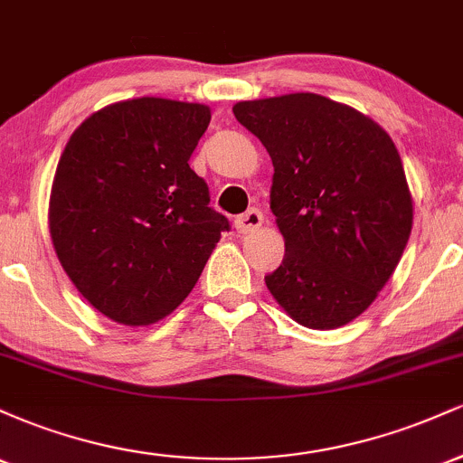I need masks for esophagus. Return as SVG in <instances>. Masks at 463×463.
<instances>
[{"mask_svg": "<svg viewBox=\"0 0 463 463\" xmlns=\"http://www.w3.org/2000/svg\"><path fill=\"white\" fill-rule=\"evenodd\" d=\"M261 224H263V213L259 209H250V211H246V213L239 215L237 220H235L237 232H241V235L254 232Z\"/></svg>", "mask_w": 463, "mask_h": 463, "instance_id": "34e87169", "label": "esophagus"}]
</instances>
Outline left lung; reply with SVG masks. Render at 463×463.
<instances>
[{
  "instance_id": "left-lung-1",
  "label": "left lung",
  "mask_w": 463,
  "mask_h": 463,
  "mask_svg": "<svg viewBox=\"0 0 463 463\" xmlns=\"http://www.w3.org/2000/svg\"><path fill=\"white\" fill-rule=\"evenodd\" d=\"M269 152V209L285 237L265 276L296 322L328 331L374 302L411 235L413 206L394 141L370 117L316 93L232 106Z\"/></svg>"
}]
</instances>
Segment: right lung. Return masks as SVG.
<instances>
[{
    "label": "right lung",
    "mask_w": 463,
    "mask_h": 463,
    "mask_svg": "<svg viewBox=\"0 0 463 463\" xmlns=\"http://www.w3.org/2000/svg\"><path fill=\"white\" fill-rule=\"evenodd\" d=\"M204 104L137 98L78 126L58 161L50 235L89 305L126 326L163 320L198 283L231 224L189 167Z\"/></svg>",
    "instance_id": "add662e5"
}]
</instances>
